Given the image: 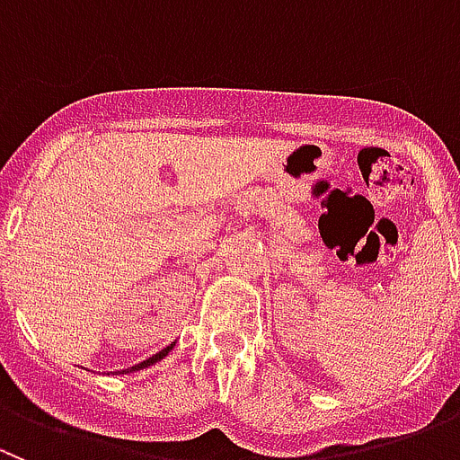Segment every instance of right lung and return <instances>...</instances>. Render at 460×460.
I'll list each match as a JSON object with an SVG mask.
<instances>
[{
  "label": "right lung",
  "instance_id": "add662e5",
  "mask_svg": "<svg viewBox=\"0 0 460 460\" xmlns=\"http://www.w3.org/2000/svg\"><path fill=\"white\" fill-rule=\"evenodd\" d=\"M172 349H173V343H169L167 349H164V350H160V353H155V355H153V358L144 359V362H142V364H137V367H132V369H130V371H137V369H146V367H151V364H155V362H158V359H163V358H164V355H167V353H169V350H172Z\"/></svg>",
  "mask_w": 460,
  "mask_h": 460
}]
</instances>
